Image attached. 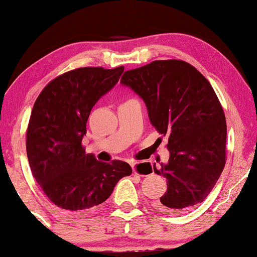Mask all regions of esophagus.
I'll return each mask as SVG.
<instances>
[{"label": "esophagus", "instance_id": "esophagus-1", "mask_svg": "<svg viewBox=\"0 0 257 257\" xmlns=\"http://www.w3.org/2000/svg\"><path fill=\"white\" fill-rule=\"evenodd\" d=\"M131 168H132V172L135 173V175H138V176H148L151 173V169L148 168V166H143V168H139L138 163L133 162L131 163Z\"/></svg>", "mask_w": 257, "mask_h": 257}]
</instances>
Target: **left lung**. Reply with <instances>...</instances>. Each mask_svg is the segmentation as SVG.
Here are the masks:
<instances>
[{
	"label": "left lung",
	"mask_w": 257,
	"mask_h": 257,
	"mask_svg": "<svg viewBox=\"0 0 257 257\" xmlns=\"http://www.w3.org/2000/svg\"><path fill=\"white\" fill-rule=\"evenodd\" d=\"M120 81L144 100L153 127L168 137L169 163L153 165L168 179L157 209L177 214L202 203L226 161L225 115L212 86L194 66L176 59L130 69Z\"/></svg>",
	"instance_id": "1"
}]
</instances>
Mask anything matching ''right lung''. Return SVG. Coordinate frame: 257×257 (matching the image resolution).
Returning a JSON list of instances; mask_svg holds the SVG:
<instances>
[{"label": "right lung", "mask_w": 257, "mask_h": 257, "mask_svg": "<svg viewBox=\"0 0 257 257\" xmlns=\"http://www.w3.org/2000/svg\"><path fill=\"white\" fill-rule=\"evenodd\" d=\"M122 72L124 66L72 69L49 81L35 100L26 133L29 166L49 201L69 212L104 203L119 179L132 173L125 162H98L81 144L92 107Z\"/></svg>", "instance_id": "add662e5"}]
</instances>
